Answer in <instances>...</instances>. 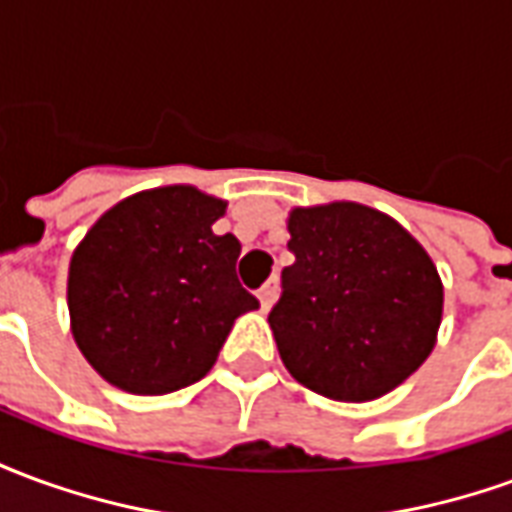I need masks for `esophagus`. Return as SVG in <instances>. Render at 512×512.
Listing matches in <instances>:
<instances>
[{
	"instance_id": "1",
	"label": "esophagus",
	"mask_w": 512,
	"mask_h": 512,
	"mask_svg": "<svg viewBox=\"0 0 512 512\" xmlns=\"http://www.w3.org/2000/svg\"><path fill=\"white\" fill-rule=\"evenodd\" d=\"M277 290H279L277 279H268L266 285L257 290V299H260V307H263V310H268V307L274 304V299H277Z\"/></svg>"
}]
</instances>
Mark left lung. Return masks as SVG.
<instances>
[{
    "label": "left lung",
    "mask_w": 512,
    "mask_h": 512,
    "mask_svg": "<svg viewBox=\"0 0 512 512\" xmlns=\"http://www.w3.org/2000/svg\"><path fill=\"white\" fill-rule=\"evenodd\" d=\"M296 263L268 312L290 376L332 400L386 395L417 370L441 323L439 271L384 213L332 202L288 219Z\"/></svg>",
    "instance_id": "1"
}]
</instances>
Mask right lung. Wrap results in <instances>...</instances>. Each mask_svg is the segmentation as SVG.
<instances>
[{
  "label": "right lung",
  "mask_w": 512,
  "mask_h": 512,
  "mask_svg": "<svg viewBox=\"0 0 512 512\" xmlns=\"http://www.w3.org/2000/svg\"><path fill=\"white\" fill-rule=\"evenodd\" d=\"M224 202L191 186L134 194L106 211L71 257L68 310L84 359L131 395H167L200 381L238 315L235 235L211 224Z\"/></svg>",
  "instance_id": "1"
}]
</instances>
